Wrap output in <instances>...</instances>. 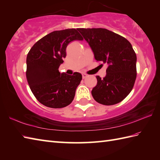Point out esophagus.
Returning <instances> with one entry per match:
<instances>
[{
  "mask_svg": "<svg viewBox=\"0 0 160 160\" xmlns=\"http://www.w3.org/2000/svg\"><path fill=\"white\" fill-rule=\"evenodd\" d=\"M88 76L86 74V73H82V78L83 79H84V78H86Z\"/></svg>",
  "mask_w": 160,
  "mask_h": 160,
  "instance_id": "1",
  "label": "esophagus"
}]
</instances>
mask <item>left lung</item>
<instances>
[{"mask_svg": "<svg viewBox=\"0 0 160 160\" xmlns=\"http://www.w3.org/2000/svg\"><path fill=\"white\" fill-rule=\"evenodd\" d=\"M78 30L89 43L95 59L108 64L106 76H96L97 84L91 91L94 100L104 105L120 102L130 93L137 76V56L131 44L107 29Z\"/></svg>", "mask_w": 160, "mask_h": 160, "instance_id": "1", "label": "left lung"}]
</instances>
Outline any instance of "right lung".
Returning a JSON list of instances; mask_svg holds the SVG:
<instances>
[{
	"label": "right lung",
	"instance_id": "1",
	"mask_svg": "<svg viewBox=\"0 0 160 160\" xmlns=\"http://www.w3.org/2000/svg\"><path fill=\"white\" fill-rule=\"evenodd\" d=\"M83 38L76 29L54 31L36 42L27 56L26 77L36 98L45 106L65 107L74 98L82 75L60 73L58 68L66 57V48Z\"/></svg>",
	"mask_w": 160,
	"mask_h": 160
}]
</instances>
